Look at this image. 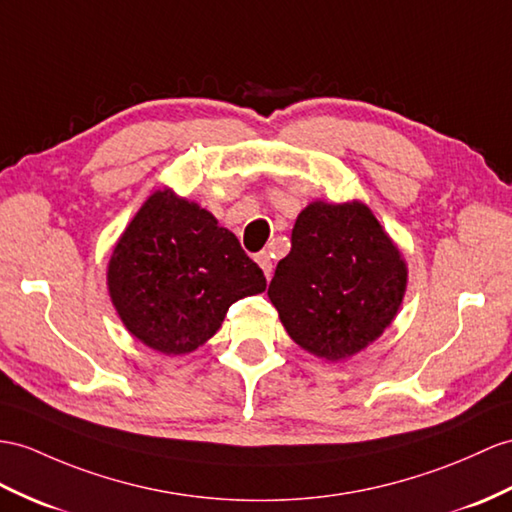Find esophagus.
Here are the masks:
<instances>
[{
    "instance_id": "esophagus-1",
    "label": "esophagus",
    "mask_w": 512,
    "mask_h": 512,
    "mask_svg": "<svg viewBox=\"0 0 512 512\" xmlns=\"http://www.w3.org/2000/svg\"><path fill=\"white\" fill-rule=\"evenodd\" d=\"M256 263L260 265V269L265 271V276H267V280L271 278V271H273V260H271V254L269 252H260V254H256Z\"/></svg>"
}]
</instances>
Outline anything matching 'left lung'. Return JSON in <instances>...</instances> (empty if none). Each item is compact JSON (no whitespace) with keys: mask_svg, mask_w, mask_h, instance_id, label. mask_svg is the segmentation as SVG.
Returning a JSON list of instances; mask_svg holds the SVG:
<instances>
[{"mask_svg":"<svg viewBox=\"0 0 512 512\" xmlns=\"http://www.w3.org/2000/svg\"><path fill=\"white\" fill-rule=\"evenodd\" d=\"M408 269L363 202L308 204L269 284L284 330L306 352L343 360L391 326Z\"/></svg>","mask_w":512,"mask_h":512,"instance_id":"obj_1","label":"left lung"}]
</instances>
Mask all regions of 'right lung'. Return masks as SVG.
<instances>
[{
  "mask_svg": "<svg viewBox=\"0 0 512 512\" xmlns=\"http://www.w3.org/2000/svg\"><path fill=\"white\" fill-rule=\"evenodd\" d=\"M265 273L206 208L169 189L147 197L108 263V291L132 336L178 356L204 345Z\"/></svg>",
  "mask_w": 512,
  "mask_h": 512,
  "instance_id": "obj_1",
  "label": "right lung"
}]
</instances>
